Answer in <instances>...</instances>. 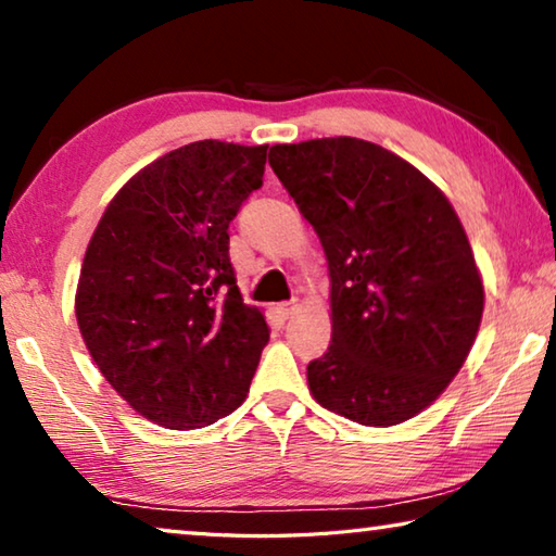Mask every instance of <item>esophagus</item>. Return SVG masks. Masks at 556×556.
Returning a JSON list of instances; mask_svg holds the SVG:
<instances>
[{
    "mask_svg": "<svg viewBox=\"0 0 556 556\" xmlns=\"http://www.w3.org/2000/svg\"><path fill=\"white\" fill-rule=\"evenodd\" d=\"M296 308H299L296 299H294V301H285V304H279V306H277V314H279L281 318H291V316H294Z\"/></svg>",
    "mask_w": 556,
    "mask_h": 556,
    "instance_id": "1",
    "label": "esophagus"
}]
</instances>
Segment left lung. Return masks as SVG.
<instances>
[{
	"label": "left lung",
	"mask_w": 556,
	"mask_h": 556,
	"mask_svg": "<svg viewBox=\"0 0 556 556\" xmlns=\"http://www.w3.org/2000/svg\"><path fill=\"white\" fill-rule=\"evenodd\" d=\"M269 166L331 275V345L308 363V390L365 427L412 419L456 378L483 316L456 211L419 168L365 139L275 144Z\"/></svg>",
	"instance_id": "left-lung-1"
}]
</instances>
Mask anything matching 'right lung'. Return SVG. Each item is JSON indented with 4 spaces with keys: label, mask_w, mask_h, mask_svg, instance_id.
Returning a JSON list of instances; mask_svg holds the SVG:
<instances>
[{
    "label": "right lung",
    "mask_w": 556,
    "mask_h": 556,
    "mask_svg": "<svg viewBox=\"0 0 556 556\" xmlns=\"http://www.w3.org/2000/svg\"><path fill=\"white\" fill-rule=\"evenodd\" d=\"M265 164L267 144L174 149L119 188L90 238L75 294L83 341L119 397L166 429L238 409L269 341L228 252Z\"/></svg>",
    "instance_id": "1"
}]
</instances>
